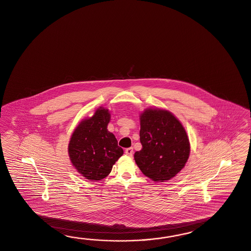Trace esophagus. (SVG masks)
Masks as SVG:
<instances>
[{"instance_id": "esophagus-1", "label": "esophagus", "mask_w": 251, "mask_h": 251, "mask_svg": "<svg viewBox=\"0 0 251 251\" xmlns=\"http://www.w3.org/2000/svg\"><path fill=\"white\" fill-rule=\"evenodd\" d=\"M125 154L128 156H132L133 155V149L132 148H128L125 150Z\"/></svg>"}]
</instances>
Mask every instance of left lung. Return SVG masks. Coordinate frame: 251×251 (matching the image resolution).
<instances>
[{
  "instance_id": "1",
  "label": "left lung",
  "mask_w": 251,
  "mask_h": 251,
  "mask_svg": "<svg viewBox=\"0 0 251 251\" xmlns=\"http://www.w3.org/2000/svg\"><path fill=\"white\" fill-rule=\"evenodd\" d=\"M141 151L134 159L141 172L155 182L178 174L189 157L190 143L183 125L171 112L149 109L140 115Z\"/></svg>"
}]
</instances>
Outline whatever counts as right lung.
Returning <instances> with one entry per match:
<instances>
[{
  "label": "right lung",
  "instance_id": "obj_1",
  "mask_svg": "<svg viewBox=\"0 0 251 251\" xmlns=\"http://www.w3.org/2000/svg\"><path fill=\"white\" fill-rule=\"evenodd\" d=\"M110 118L108 110L100 107L93 117L80 123L68 145L73 166L91 181L105 178L123 156V150L118 146L115 136L107 129Z\"/></svg>",
  "mask_w": 251,
  "mask_h": 251
}]
</instances>
